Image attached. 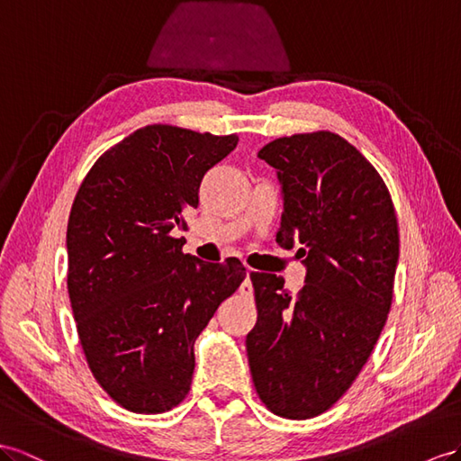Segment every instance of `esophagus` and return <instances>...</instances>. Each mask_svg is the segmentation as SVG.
Listing matches in <instances>:
<instances>
[{
    "label": "esophagus",
    "instance_id": "34e87169",
    "mask_svg": "<svg viewBox=\"0 0 461 461\" xmlns=\"http://www.w3.org/2000/svg\"><path fill=\"white\" fill-rule=\"evenodd\" d=\"M251 273H253V270H251V268H247V273H245V280L241 282V286H240L241 294H253V285H251Z\"/></svg>",
    "mask_w": 461,
    "mask_h": 461
}]
</instances>
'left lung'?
<instances>
[{
	"label": "left lung",
	"mask_w": 461,
	"mask_h": 461,
	"mask_svg": "<svg viewBox=\"0 0 461 461\" xmlns=\"http://www.w3.org/2000/svg\"><path fill=\"white\" fill-rule=\"evenodd\" d=\"M258 158L276 169V241L302 243L305 286L251 273L257 323L245 339L253 384L278 417L312 419L357 380L385 325L399 261L393 203L372 163L333 132L270 141Z\"/></svg>",
	"instance_id": "obj_1"
}]
</instances>
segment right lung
<instances>
[{
  "label": "right lung",
  "instance_id": "add662e5",
  "mask_svg": "<svg viewBox=\"0 0 461 461\" xmlns=\"http://www.w3.org/2000/svg\"><path fill=\"white\" fill-rule=\"evenodd\" d=\"M238 136L151 124L95 161L68 220V292L81 348L118 405L156 415L191 389L194 340L240 288V258L206 263L175 233Z\"/></svg>",
  "mask_w": 461,
  "mask_h": 461
}]
</instances>
